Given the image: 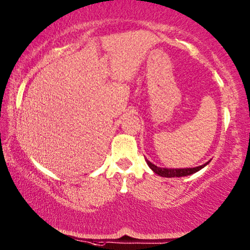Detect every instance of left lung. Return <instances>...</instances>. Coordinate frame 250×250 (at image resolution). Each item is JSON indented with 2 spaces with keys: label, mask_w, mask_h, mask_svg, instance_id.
<instances>
[{
  "label": "left lung",
  "mask_w": 250,
  "mask_h": 250,
  "mask_svg": "<svg viewBox=\"0 0 250 250\" xmlns=\"http://www.w3.org/2000/svg\"><path fill=\"white\" fill-rule=\"evenodd\" d=\"M146 164L149 167L152 169V171L157 173V175L161 176V177H167V178H171V177H184V176H189V175H193V173L197 172L198 170H201L202 168H204L206 165L208 164V162H206V164L202 165V166H198V167H195V168H182V169H168V168H160V167H157V166L151 164L149 160H146Z\"/></svg>",
  "instance_id": "1"
}]
</instances>
